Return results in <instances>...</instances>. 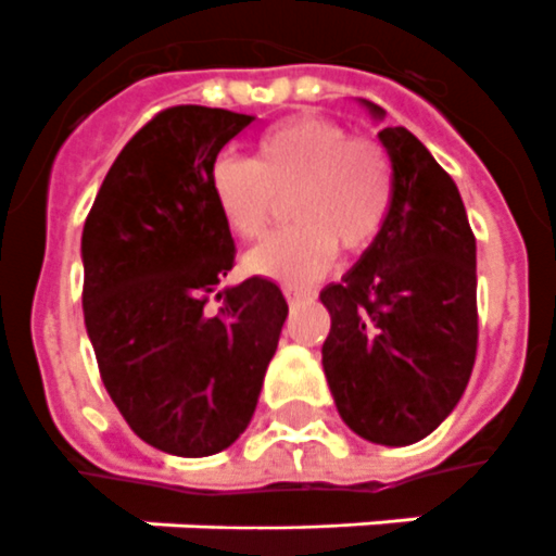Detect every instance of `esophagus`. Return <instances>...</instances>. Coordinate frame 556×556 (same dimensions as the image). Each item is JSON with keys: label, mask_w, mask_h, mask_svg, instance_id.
Wrapping results in <instances>:
<instances>
[{"label": "esophagus", "mask_w": 556, "mask_h": 556, "mask_svg": "<svg viewBox=\"0 0 556 556\" xmlns=\"http://www.w3.org/2000/svg\"><path fill=\"white\" fill-rule=\"evenodd\" d=\"M312 291H305V288H291L288 286L286 288V300L291 305H296V303H305V300H312Z\"/></svg>", "instance_id": "34e87169"}]
</instances>
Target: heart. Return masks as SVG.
I'll use <instances>...</instances> for the list:
<instances>
[{
    "instance_id": "b5f03b06",
    "label": "heart",
    "mask_w": 556,
    "mask_h": 556,
    "mask_svg": "<svg viewBox=\"0 0 556 556\" xmlns=\"http://www.w3.org/2000/svg\"><path fill=\"white\" fill-rule=\"evenodd\" d=\"M210 192L225 225L242 239H262L291 201L296 227L244 256L256 277L308 286L331 268L338 244L369 251L387 222L392 169L371 141H352L323 117H288L256 141V159H218Z\"/></svg>"
}]
</instances>
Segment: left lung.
Returning <instances> with one entry per match:
<instances>
[{"mask_svg": "<svg viewBox=\"0 0 556 556\" xmlns=\"http://www.w3.org/2000/svg\"><path fill=\"white\" fill-rule=\"evenodd\" d=\"M375 121L383 109L361 100ZM392 201L378 239L320 291L323 371L340 418L371 444L427 439L473 371L476 239L456 181L404 126H383Z\"/></svg>", "mask_w": 556, "mask_h": 556, "instance_id": "left-lung-1", "label": "left lung"}]
</instances>
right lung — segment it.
<instances>
[{
	"label": "right lung",
	"mask_w": 556,
	"mask_h": 556,
	"mask_svg": "<svg viewBox=\"0 0 556 556\" xmlns=\"http://www.w3.org/2000/svg\"><path fill=\"white\" fill-rule=\"evenodd\" d=\"M253 115L173 106L126 143L83 225V317L100 378L138 439L213 456L253 418L288 303L251 277L207 294L233 268V236L210 169Z\"/></svg>",
	"instance_id": "add662e5"
}]
</instances>
